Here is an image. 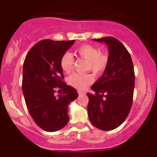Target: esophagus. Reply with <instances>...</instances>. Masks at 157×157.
<instances>
[{"label": "esophagus", "mask_w": 157, "mask_h": 157, "mask_svg": "<svg viewBox=\"0 0 157 157\" xmlns=\"http://www.w3.org/2000/svg\"><path fill=\"white\" fill-rule=\"evenodd\" d=\"M78 94H79V95H83V94H85V92H83V91H78Z\"/></svg>", "instance_id": "1"}]
</instances>
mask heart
I'll use <instances>...</instances> for the list:
<instances>
[{
	"label": "heart",
	"mask_w": 157,
	"mask_h": 157,
	"mask_svg": "<svg viewBox=\"0 0 157 157\" xmlns=\"http://www.w3.org/2000/svg\"><path fill=\"white\" fill-rule=\"evenodd\" d=\"M75 54L87 61L86 69L94 74H100L106 68L109 64V55L105 52H99V49L95 45L86 44L76 48ZM61 69L66 73L72 71L74 66V58L68 52L61 56L60 60ZM93 82V78L90 74H74L68 77V83L77 90H83Z\"/></svg>",
	"instance_id": "obj_1"
}]
</instances>
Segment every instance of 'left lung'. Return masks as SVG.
I'll return each mask as SVG.
<instances>
[{
	"instance_id": "8db88e82",
	"label": "left lung",
	"mask_w": 157,
	"mask_h": 157,
	"mask_svg": "<svg viewBox=\"0 0 157 157\" xmlns=\"http://www.w3.org/2000/svg\"><path fill=\"white\" fill-rule=\"evenodd\" d=\"M94 41L106 44L109 60L102 77L91 87L96 94L87 93L88 115L95 127L111 131L124 122L131 108L134 66L129 52L118 39L109 36Z\"/></svg>"
}]
</instances>
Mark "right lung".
Here are the masks:
<instances>
[{
    "label": "right lung",
    "mask_w": 157,
    "mask_h": 157,
    "mask_svg": "<svg viewBox=\"0 0 157 157\" xmlns=\"http://www.w3.org/2000/svg\"><path fill=\"white\" fill-rule=\"evenodd\" d=\"M75 40L45 39L36 43L26 55L23 63L22 89L30 115L39 127L54 132L67 124L68 105L78 96L77 90L62 82L61 56ZM63 90L53 95L55 88Z\"/></svg>",
    "instance_id": "1"
}]
</instances>
